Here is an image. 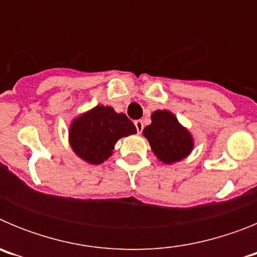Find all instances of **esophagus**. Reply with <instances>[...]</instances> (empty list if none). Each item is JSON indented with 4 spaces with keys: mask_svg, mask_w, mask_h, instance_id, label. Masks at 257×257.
<instances>
[{
    "mask_svg": "<svg viewBox=\"0 0 257 257\" xmlns=\"http://www.w3.org/2000/svg\"><path fill=\"white\" fill-rule=\"evenodd\" d=\"M135 126H136V130H138V133H142L143 128H144V123H143V121H140V119H138V121H135Z\"/></svg>",
    "mask_w": 257,
    "mask_h": 257,
    "instance_id": "34e87169",
    "label": "esophagus"
}]
</instances>
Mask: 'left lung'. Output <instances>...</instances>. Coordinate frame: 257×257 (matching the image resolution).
<instances>
[{"label": "left lung", "instance_id": "8db88e82", "mask_svg": "<svg viewBox=\"0 0 257 257\" xmlns=\"http://www.w3.org/2000/svg\"><path fill=\"white\" fill-rule=\"evenodd\" d=\"M152 123L143 130L158 161L171 165L187 158L194 148L192 134L170 110H154Z\"/></svg>", "mask_w": 257, "mask_h": 257}]
</instances>
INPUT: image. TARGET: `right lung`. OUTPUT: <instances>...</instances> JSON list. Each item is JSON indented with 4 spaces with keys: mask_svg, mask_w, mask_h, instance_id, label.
I'll return each mask as SVG.
<instances>
[{
    "mask_svg": "<svg viewBox=\"0 0 257 257\" xmlns=\"http://www.w3.org/2000/svg\"><path fill=\"white\" fill-rule=\"evenodd\" d=\"M134 134L135 124L124 113H117L112 106L96 105L72 121L69 144L81 160L100 165L112 156L118 140Z\"/></svg>",
    "mask_w": 257,
    "mask_h": 257,
    "instance_id": "obj_1",
    "label": "right lung"
}]
</instances>
